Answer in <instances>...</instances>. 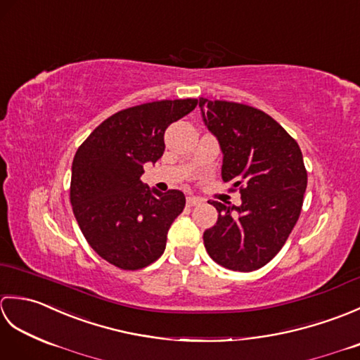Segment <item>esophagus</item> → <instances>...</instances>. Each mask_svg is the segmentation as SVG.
Returning <instances> with one entry per match:
<instances>
[{
  "label": "esophagus",
  "mask_w": 360,
  "mask_h": 360,
  "mask_svg": "<svg viewBox=\"0 0 360 360\" xmlns=\"http://www.w3.org/2000/svg\"><path fill=\"white\" fill-rule=\"evenodd\" d=\"M201 202H202L201 198H196V196H188L187 198V205H190V207H193V205H198Z\"/></svg>",
  "instance_id": "1"
}]
</instances>
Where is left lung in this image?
Listing matches in <instances>:
<instances>
[{
	"label": "left lung",
	"instance_id": "obj_1",
	"mask_svg": "<svg viewBox=\"0 0 360 360\" xmlns=\"http://www.w3.org/2000/svg\"><path fill=\"white\" fill-rule=\"evenodd\" d=\"M200 108L223 153L221 178L241 193L240 205L210 202L218 221L204 232L205 250L227 269L257 271L278 254L300 217L308 184L302 150L252 106L201 97Z\"/></svg>",
	"mask_w": 360,
	"mask_h": 360
}]
</instances>
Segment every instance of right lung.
I'll use <instances>...</instances> for the list:
<instances>
[{
  "label": "right lung",
  "instance_id": "add662e5",
  "mask_svg": "<svg viewBox=\"0 0 360 360\" xmlns=\"http://www.w3.org/2000/svg\"><path fill=\"white\" fill-rule=\"evenodd\" d=\"M196 98L160 101L102 122L72 160L71 204L89 246L120 269L136 271L164 254L167 233L184 210L179 190L142 184L143 164L164 155L168 125L195 110Z\"/></svg>",
  "mask_w": 360,
  "mask_h": 360
}]
</instances>
